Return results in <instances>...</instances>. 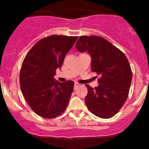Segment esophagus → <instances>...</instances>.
I'll use <instances>...</instances> for the list:
<instances>
[{"label":"esophagus","mask_w":149,"mask_h":149,"mask_svg":"<svg viewBox=\"0 0 149 149\" xmlns=\"http://www.w3.org/2000/svg\"><path fill=\"white\" fill-rule=\"evenodd\" d=\"M78 85H80V84L79 83H75V84H74V89H76L77 87L78 86Z\"/></svg>","instance_id":"esophagus-1"}]
</instances>
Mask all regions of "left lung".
<instances>
[{
  "label": "left lung",
  "mask_w": 149,
  "mask_h": 149,
  "mask_svg": "<svg viewBox=\"0 0 149 149\" xmlns=\"http://www.w3.org/2000/svg\"><path fill=\"white\" fill-rule=\"evenodd\" d=\"M76 47L79 52L90 53L92 71L100 76L98 87L93 88L85 85L87 107L97 117L112 118L129 95L132 72L127 57L105 38L97 36H80Z\"/></svg>",
  "instance_id": "left-lung-1"
}]
</instances>
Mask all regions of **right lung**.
<instances>
[{
	"label": "right lung",
	"instance_id": "obj_1",
	"mask_svg": "<svg viewBox=\"0 0 149 149\" xmlns=\"http://www.w3.org/2000/svg\"><path fill=\"white\" fill-rule=\"evenodd\" d=\"M78 37L52 35L42 38L27 53L19 73L21 90L27 104L37 115L47 119L61 115L67 107L74 83L55 81L66 53Z\"/></svg>",
	"mask_w": 149,
	"mask_h": 149
}]
</instances>
